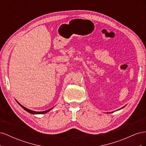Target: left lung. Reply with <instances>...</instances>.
Masks as SVG:
<instances>
[{"instance_id": "1", "label": "left lung", "mask_w": 146, "mask_h": 146, "mask_svg": "<svg viewBox=\"0 0 146 146\" xmlns=\"http://www.w3.org/2000/svg\"><path fill=\"white\" fill-rule=\"evenodd\" d=\"M124 107H125V106H124ZM122 107L121 108H120V109H119V110H121V109H122V108H123V107Z\"/></svg>"}]
</instances>
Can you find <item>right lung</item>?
<instances>
[{"instance_id": "add662e5", "label": "right lung", "mask_w": 146, "mask_h": 146, "mask_svg": "<svg viewBox=\"0 0 146 146\" xmlns=\"http://www.w3.org/2000/svg\"><path fill=\"white\" fill-rule=\"evenodd\" d=\"M17 102L18 103V104L21 106V107L23 108L24 110H25V111H27V112H29V113H31V114H44V113H47V112H48L49 111H50V110L54 108H50V109H48V110H46V111H32V110H29V109H28V108H25V107H24V106H23L21 104H19L18 102L17 101Z\"/></svg>"}]
</instances>
